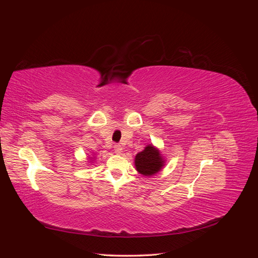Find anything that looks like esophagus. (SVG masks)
<instances>
[{"instance_id":"obj_1","label":"esophagus","mask_w":258,"mask_h":258,"mask_svg":"<svg viewBox=\"0 0 258 258\" xmlns=\"http://www.w3.org/2000/svg\"><path fill=\"white\" fill-rule=\"evenodd\" d=\"M114 151L117 154H120L122 152V146L120 144H115L114 145Z\"/></svg>"}]
</instances>
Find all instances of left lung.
Masks as SVG:
<instances>
[{
    "mask_svg": "<svg viewBox=\"0 0 258 258\" xmlns=\"http://www.w3.org/2000/svg\"><path fill=\"white\" fill-rule=\"evenodd\" d=\"M135 162L139 172L146 176L157 173L163 166V160L158 150H156L153 145L146 146L144 151L139 153L136 156Z\"/></svg>",
    "mask_w": 258,
    "mask_h": 258,
    "instance_id": "left-lung-1",
    "label": "left lung"
}]
</instances>
